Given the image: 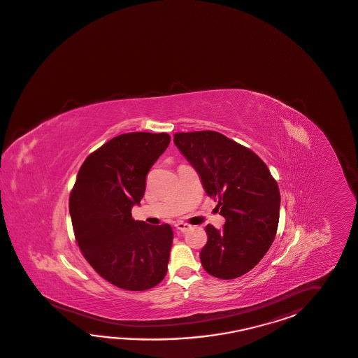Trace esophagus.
I'll return each instance as SVG.
<instances>
[{
  "mask_svg": "<svg viewBox=\"0 0 358 358\" xmlns=\"http://www.w3.org/2000/svg\"><path fill=\"white\" fill-rule=\"evenodd\" d=\"M176 229L177 230H180V231H187L189 229H190V225L189 224H186V222H182V221H178V222H176L175 224Z\"/></svg>",
  "mask_w": 358,
  "mask_h": 358,
  "instance_id": "1",
  "label": "esophagus"
}]
</instances>
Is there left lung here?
I'll list each match as a JSON object with an SVG mask.
<instances>
[{
  "instance_id": "1",
  "label": "left lung",
  "mask_w": 358,
  "mask_h": 358,
  "mask_svg": "<svg viewBox=\"0 0 358 358\" xmlns=\"http://www.w3.org/2000/svg\"><path fill=\"white\" fill-rule=\"evenodd\" d=\"M173 141L227 220L221 230L206 227L208 241L201 248V265L216 278H238L260 262L275 238L277 181L252 150L218 131L176 133Z\"/></svg>"
}]
</instances>
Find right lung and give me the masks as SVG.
I'll return each mask as SVG.
<instances>
[{
  "mask_svg": "<svg viewBox=\"0 0 358 358\" xmlns=\"http://www.w3.org/2000/svg\"><path fill=\"white\" fill-rule=\"evenodd\" d=\"M171 142L166 133L133 131L106 142L85 159L70 195L80 251L116 287L145 291L166 277L173 241L168 224L134 221L146 176Z\"/></svg>",
  "mask_w": 358,
  "mask_h": 358,
  "instance_id": "1",
  "label": "right lung"
}]
</instances>
